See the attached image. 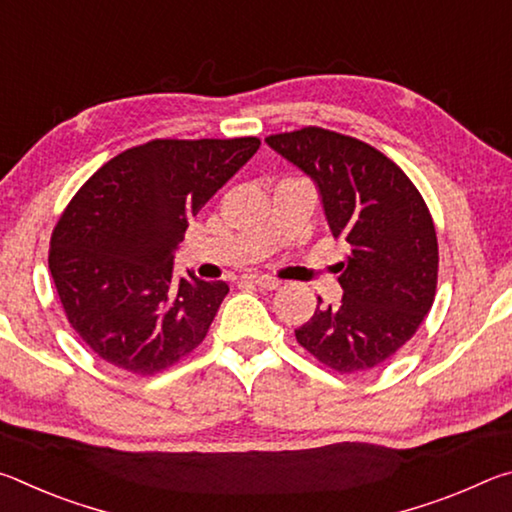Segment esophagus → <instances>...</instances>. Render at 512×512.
Masks as SVG:
<instances>
[{"mask_svg": "<svg viewBox=\"0 0 512 512\" xmlns=\"http://www.w3.org/2000/svg\"><path fill=\"white\" fill-rule=\"evenodd\" d=\"M244 280L255 284V287H259V289H266V291H273L280 287V280H275V277H268V275H246Z\"/></svg>", "mask_w": 512, "mask_h": 512, "instance_id": "esophagus-1", "label": "esophagus"}]
</instances>
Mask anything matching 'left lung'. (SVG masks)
Instances as JSON below:
<instances>
[{"label": "left lung", "mask_w": 512, "mask_h": 512, "mask_svg": "<svg viewBox=\"0 0 512 512\" xmlns=\"http://www.w3.org/2000/svg\"><path fill=\"white\" fill-rule=\"evenodd\" d=\"M266 142L314 180L329 230L350 244L339 264L341 302L318 298L296 339L341 375L375 368L418 332L436 298L438 239L429 207L391 158L357 137L305 126Z\"/></svg>", "instance_id": "obj_1"}]
</instances>
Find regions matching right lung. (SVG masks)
I'll return each instance as SVG.
<instances>
[{
  "instance_id": "1",
  "label": "right lung",
  "mask_w": 512,
  "mask_h": 512,
  "mask_svg": "<svg viewBox=\"0 0 512 512\" xmlns=\"http://www.w3.org/2000/svg\"><path fill=\"white\" fill-rule=\"evenodd\" d=\"M259 144L151 140L74 194L51 235L49 271L69 325L97 357L151 377L203 343L230 289L194 273L176 280L173 250Z\"/></svg>"
}]
</instances>
